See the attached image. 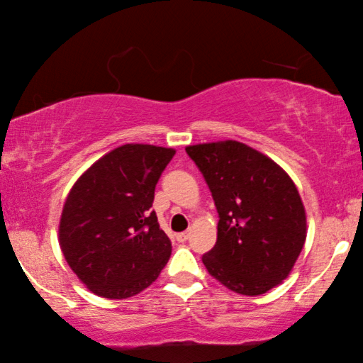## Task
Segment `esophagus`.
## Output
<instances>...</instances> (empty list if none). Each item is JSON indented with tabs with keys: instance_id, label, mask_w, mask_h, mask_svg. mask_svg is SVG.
<instances>
[{
	"instance_id": "34e87169",
	"label": "esophagus",
	"mask_w": 363,
	"mask_h": 363,
	"mask_svg": "<svg viewBox=\"0 0 363 363\" xmlns=\"http://www.w3.org/2000/svg\"><path fill=\"white\" fill-rule=\"evenodd\" d=\"M188 240H190V233H188V231L180 233V235H177V241L185 242V241H188Z\"/></svg>"
}]
</instances>
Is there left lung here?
Returning a JSON list of instances; mask_svg holds the SVG:
<instances>
[{
    "instance_id": "left-lung-1",
    "label": "left lung",
    "mask_w": 363,
    "mask_h": 363,
    "mask_svg": "<svg viewBox=\"0 0 363 363\" xmlns=\"http://www.w3.org/2000/svg\"><path fill=\"white\" fill-rule=\"evenodd\" d=\"M201 172L218 211V240L203 255L210 274L245 296L284 281L306 241V211L289 175L245 143L185 148Z\"/></svg>"
}]
</instances>
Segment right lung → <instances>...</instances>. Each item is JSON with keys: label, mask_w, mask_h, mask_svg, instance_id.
<instances>
[{"label": "right lung", "mask_w": 363, "mask_h": 363, "mask_svg": "<svg viewBox=\"0 0 363 363\" xmlns=\"http://www.w3.org/2000/svg\"><path fill=\"white\" fill-rule=\"evenodd\" d=\"M173 155V148L127 143L94 163L69 191L59 245L94 294L127 299L165 267L172 241L152 205Z\"/></svg>", "instance_id": "add662e5"}]
</instances>
